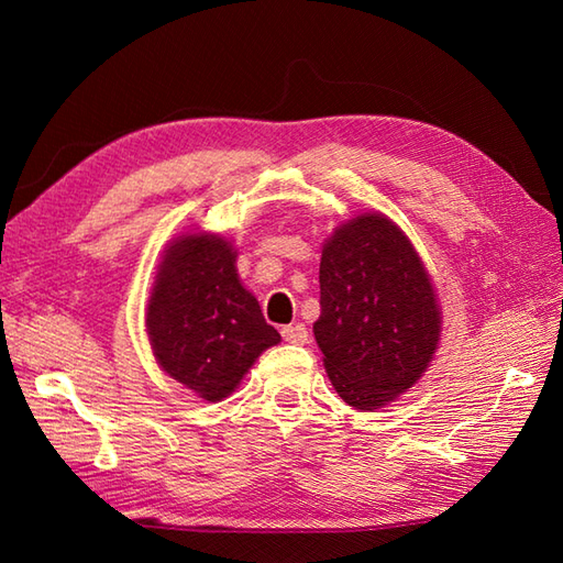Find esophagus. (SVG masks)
<instances>
[{
	"label": "esophagus",
	"instance_id": "esophagus-1",
	"mask_svg": "<svg viewBox=\"0 0 563 563\" xmlns=\"http://www.w3.org/2000/svg\"><path fill=\"white\" fill-rule=\"evenodd\" d=\"M283 339L288 343H295V345H305L307 339H309V331L305 329V324H290V327H283Z\"/></svg>",
	"mask_w": 563,
	"mask_h": 563
}]
</instances>
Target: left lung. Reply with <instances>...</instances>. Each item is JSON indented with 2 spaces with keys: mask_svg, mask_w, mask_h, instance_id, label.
I'll use <instances>...</instances> for the list:
<instances>
[{
  "mask_svg": "<svg viewBox=\"0 0 563 563\" xmlns=\"http://www.w3.org/2000/svg\"><path fill=\"white\" fill-rule=\"evenodd\" d=\"M314 339L339 397L382 409L411 389L440 341V307L421 256L397 224L365 212L321 249Z\"/></svg>",
  "mask_w": 563,
  "mask_h": 563,
  "instance_id": "obj_1",
  "label": "left lung"
}]
</instances>
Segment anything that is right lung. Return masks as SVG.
<instances>
[{"instance_id": "right-lung-1", "label": "right lung", "mask_w": 563, "mask_h": 563, "mask_svg": "<svg viewBox=\"0 0 563 563\" xmlns=\"http://www.w3.org/2000/svg\"><path fill=\"white\" fill-rule=\"evenodd\" d=\"M236 249L220 234H181L164 251L147 302V333L166 375L196 397L222 401L280 343L236 275Z\"/></svg>"}]
</instances>
